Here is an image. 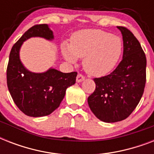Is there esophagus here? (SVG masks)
I'll list each match as a JSON object with an SVG mask.
<instances>
[{
    "label": "esophagus",
    "instance_id": "esophagus-1",
    "mask_svg": "<svg viewBox=\"0 0 154 154\" xmlns=\"http://www.w3.org/2000/svg\"><path fill=\"white\" fill-rule=\"evenodd\" d=\"M85 80V77L84 76H82V74H78L77 76V79H76V81H77V83H80V82H83Z\"/></svg>",
    "mask_w": 154,
    "mask_h": 154
}]
</instances>
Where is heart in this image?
<instances>
[{
	"label": "heart",
	"mask_w": 154,
	"mask_h": 154,
	"mask_svg": "<svg viewBox=\"0 0 154 154\" xmlns=\"http://www.w3.org/2000/svg\"><path fill=\"white\" fill-rule=\"evenodd\" d=\"M122 50L120 37L100 29L81 30L72 36L70 44L62 45L65 60L74 64L77 58H83L85 72L97 77L105 76L115 67Z\"/></svg>",
	"instance_id": "1"
}]
</instances>
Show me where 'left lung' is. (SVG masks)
<instances>
[{"label":"left lung","mask_w":154,"mask_h":154,"mask_svg":"<svg viewBox=\"0 0 154 154\" xmlns=\"http://www.w3.org/2000/svg\"><path fill=\"white\" fill-rule=\"evenodd\" d=\"M123 39V57L109 75L95 78V91L88 97L94 114L113 123L131 114L141 100L146 81V57L141 45L126 28L117 26Z\"/></svg>","instance_id":"left-lung-1"}]
</instances>
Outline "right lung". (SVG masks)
Here are the masks:
<instances>
[{"label":"right lung","instance_id":"obj_1","mask_svg":"<svg viewBox=\"0 0 154 154\" xmlns=\"http://www.w3.org/2000/svg\"><path fill=\"white\" fill-rule=\"evenodd\" d=\"M31 37L51 42L53 32L46 24L32 26L14 44L7 67L8 91L16 105L27 116L44 117L57 109L65 97L67 88L75 84L77 72H62L49 68L43 72H33L25 68L20 58L23 43Z\"/></svg>","mask_w":154,"mask_h":154}]
</instances>
